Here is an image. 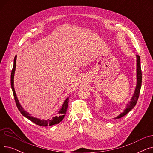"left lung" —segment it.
Listing matches in <instances>:
<instances>
[{"label": "left lung", "mask_w": 153, "mask_h": 153, "mask_svg": "<svg viewBox=\"0 0 153 153\" xmlns=\"http://www.w3.org/2000/svg\"><path fill=\"white\" fill-rule=\"evenodd\" d=\"M136 85L134 93L132 95L131 98L130 99V101L128 102L127 105L125 108L123 110L122 113L119 114L118 116L115 117L114 119H119L120 118L123 117L125 115H126L128 112L131 111L136 105V103H137L140 92L141 87V82H142V74H141V64H140V58L138 55L136 56Z\"/></svg>", "instance_id": "1"}]
</instances>
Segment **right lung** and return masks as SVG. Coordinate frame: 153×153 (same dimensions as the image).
Here are the masks:
<instances>
[{
    "instance_id": "add662e5",
    "label": "right lung",
    "mask_w": 153,
    "mask_h": 153,
    "mask_svg": "<svg viewBox=\"0 0 153 153\" xmlns=\"http://www.w3.org/2000/svg\"><path fill=\"white\" fill-rule=\"evenodd\" d=\"M16 59H17V56H15L14 61H13V69L12 71V73H11V87H12V90L13 94L14 96V99L16 103V105H17V107L19 109V110L20 111V113L22 114L25 117L31 120V122H33L35 124L39 125V126H52L56 124H58L60 123L63 118H64V116H65L68 107V102H69V97H68L66 100L64 101L59 111L58 112V114L56 115V116L52 117V118H48L47 120L45 119H40L36 117H34L33 116H31L30 114H29L28 111L24 110V108L22 107L21 105V104L20 103V102L17 98V94H16L15 89H14V75H15V68H16Z\"/></svg>"
}]
</instances>
